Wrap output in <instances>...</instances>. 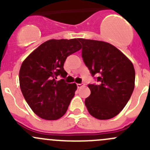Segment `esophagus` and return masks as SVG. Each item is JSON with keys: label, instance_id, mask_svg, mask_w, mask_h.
Wrapping results in <instances>:
<instances>
[{"label": "esophagus", "instance_id": "34e87169", "mask_svg": "<svg viewBox=\"0 0 150 150\" xmlns=\"http://www.w3.org/2000/svg\"><path fill=\"white\" fill-rule=\"evenodd\" d=\"M85 86H86V85H85V83H78V84H77V86H78V88H82Z\"/></svg>", "mask_w": 150, "mask_h": 150}]
</instances>
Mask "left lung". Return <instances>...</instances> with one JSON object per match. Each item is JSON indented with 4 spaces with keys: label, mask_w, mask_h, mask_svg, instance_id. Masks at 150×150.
I'll return each instance as SVG.
<instances>
[{
    "label": "left lung",
    "mask_w": 150,
    "mask_h": 150,
    "mask_svg": "<svg viewBox=\"0 0 150 150\" xmlns=\"http://www.w3.org/2000/svg\"><path fill=\"white\" fill-rule=\"evenodd\" d=\"M82 57L98 85L89 84L85 100L90 115L99 120L115 117L125 107L135 86V69L131 60L115 46L99 40L78 38Z\"/></svg>",
    "instance_id": "8db88e82"
}]
</instances>
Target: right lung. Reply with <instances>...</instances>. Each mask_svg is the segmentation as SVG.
I'll use <instances>...</instances> for the list:
<instances>
[{"label": "right lung", "instance_id": "right-lung-1", "mask_svg": "<svg viewBox=\"0 0 150 150\" xmlns=\"http://www.w3.org/2000/svg\"><path fill=\"white\" fill-rule=\"evenodd\" d=\"M78 39H51L39 46L24 60L19 70L22 93L35 114L47 120L62 117L77 90L64 78L67 57L81 49Z\"/></svg>", "mask_w": 150, "mask_h": 150}]
</instances>
